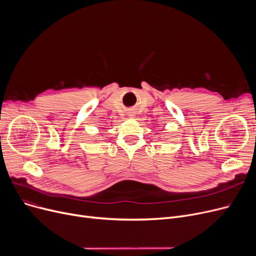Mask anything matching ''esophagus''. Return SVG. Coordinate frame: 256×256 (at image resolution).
Wrapping results in <instances>:
<instances>
[{
    "mask_svg": "<svg viewBox=\"0 0 256 256\" xmlns=\"http://www.w3.org/2000/svg\"><path fill=\"white\" fill-rule=\"evenodd\" d=\"M128 117H130V118H132L134 116H135V112H132V111H130V112L128 113Z\"/></svg>",
    "mask_w": 256,
    "mask_h": 256,
    "instance_id": "obj_1",
    "label": "esophagus"
}]
</instances>
